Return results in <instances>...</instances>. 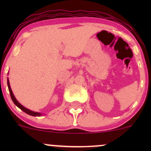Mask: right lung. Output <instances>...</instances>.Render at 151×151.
<instances>
[{"mask_svg": "<svg viewBox=\"0 0 151 151\" xmlns=\"http://www.w3.org/2000/svg\"><path fill=\"white\" fill-rule=\"evenodd\" d=\"M7 84H8V89H9V91H10V97H11L12 100H13V103H14L19 109H20L22 111H23L25 113L29 114V115H30V116H42V113H39V112H35V111H31V110H30V109L25 108V106H23L22 104H20L18 101V100L16 99V98L15 97L14 94H13V91H12V89H11V88H10V82H9V79H8V78L7 79Z\"/></svg>", "mask_w": 151, "mask_h": 151, "instance_id": "obj_1", "label": "right lung"}]
</instances>
